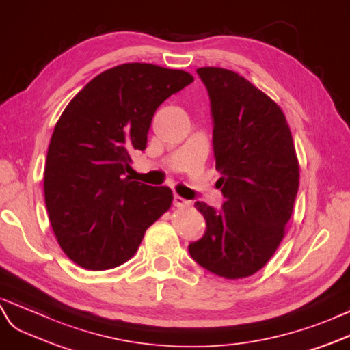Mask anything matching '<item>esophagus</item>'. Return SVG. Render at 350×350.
<instances>
[{
    "mask_svg": "<svg viewBox=\"0 0 350 350\" xmlns=\"http://www.w3.org/2000/svg\"><path fill=\"white\" fill-rule=\"evenodd\" d=\"M174 205L178 208H186V207H191V201H187V200L182 198V196L176 195L174 196Z\"/></svg>",
    "mask_w": 350,
    "mask_h": 350,
    "instance_id": "obj_1",
    "label": "esophagus"
}]
</instances>
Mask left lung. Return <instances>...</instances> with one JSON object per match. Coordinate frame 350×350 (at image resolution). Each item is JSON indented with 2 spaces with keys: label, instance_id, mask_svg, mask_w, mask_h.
<instances>
[{
  "label": "left lung",
  "instance_id": "1",
  "mask_svg": "<svg viewBox=\"0 0 350 350\" xmlns=\"http://www.w3.org/2000/svg\"><path fill=\"white\" fill-rule=\"evenodd\" d=\"M208 90L213 145L223 210L195 202L204 237L189 244L193 260L226 280L252 276L271 260L285 237L300 165L282 109L234 70L196 69Z\"/></svg>",
  "mask_w": 350,
  "mask_h": 350
}]
</instances>
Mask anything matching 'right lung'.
I'll list each match as a JSON object with an SVG mask.
<instances>
[{"instance_id":"right-lung-1","label":"right lung","mask_w":350,"mask_h":350,"mask_svg":"<svg viewBox=\"0 0 350 350\" xmlns=\"http://www.w3.org/2000/svg\"><path fill=\"white\" fill-rule=\"evenodd\" d=\"M193 77L152 64L98 74L55 125L44 168V198L64 253L87 271L136 254L146 229L170 210L167 186L130 180V152L145 150L152 116Z\"/></svg>"}]
</instances>
